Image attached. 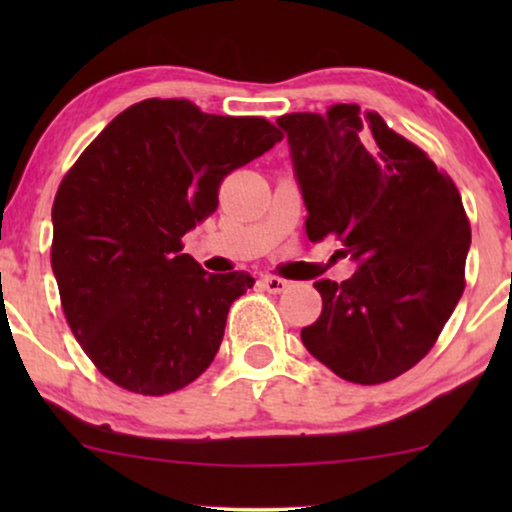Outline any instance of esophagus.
<instances>
[{
	"label": "esophagus",
	"instance_id": "esophagus-1",
	"mask_svg": "<svg viewBox=\"0 0 512 512\" xmlns=\"http://www.w3.org/2000/svg\"><path fill=\"white\" fill-rule=\"evenodd\" d=\"M261 286L270 293H284L286 289H289V282H286V279H282V277L265 275V277H261Z\"/></svg>",
	"mask_w": 512,
	"mask_h": 512
}]
</instances>
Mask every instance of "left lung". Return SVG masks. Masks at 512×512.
Instances as JSON below:
<instances>
[{"mask_svg":"<svg viewBox=\"0 0 512 512\" xmlns=\"http://www.w3.org/2000/svg\"><path fill=\"white\" fill-rule=\"evenodd\" d=\"M303 193L305 233L335 235L359 270L321 279L300 331L314 359L354 384L403 375L436 345L466 286L471 223L450 174L359 104L277 118Z\"/></svg>","mask_w":512,"mask_h":512,"instance_id":"left-lung-1","label":"left lung"}]
</instances>
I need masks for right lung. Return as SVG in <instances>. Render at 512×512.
Segmentation results:
<instances>
[{
	"label": "right lung",
	"instance_id": "add662e5",
	"mask_svg": "<svg viewBox=\"0 0 512 512\" xmlns=\"http://www.w3.org/2000/svg\"><path fill=\"white\" fill-rule=\"evenodd\" d=\"M282 132L261 116L151 100L118 114L60 181L51 265L74 338L95 368L144 396L184 389L214 361L249 272L209 275L181 254L219 186Z\"/></svg>",
	"mask_w": 512,
	"mask_h": 512
}]
</instances>
